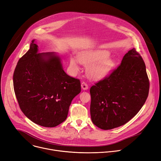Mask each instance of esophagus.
<instances>
[{
    "label": "esophagus",
    "instance_id": "obj_1",
    "mask_svg": "<svg viewBox=\"0 0 161 161\" xmlns=\"http://www.w3.org/2000/svg\"><path fill=\"white\" fill-rule=\"evenodd\" d=\"M81 88H82L83 90H87V89H88L89 86H88V85H87L86 83L82 82L81 83Z\"/></svg>",
    "mask_w": 161,
    "mask_h": 161
}]
</instances>
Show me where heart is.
Masks as SVG:
<instances>
[{
	"label": "heart",
	"mask_w": 161,
	"mask_h": 161,
	"mask_svg": "<svg viewBox=\"0 0 161 161\" xmlns=\"http://www.w3.org/2000/svg\"><path fill=\"white\" fill-rule=\"evenodd\" d=\"M109 53L103 50H89L80 53L77 55L79 63L87 66L89 77L93 80H101L109 73L114 66L112 59L108 58ZM70 66L74 72L79 70L78 62L75 58H70Z\"/></svg>",
	"instance_id": "obj_1"
}]
</instances>
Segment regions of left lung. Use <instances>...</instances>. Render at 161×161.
Returning a JSON list of instances; mask_svg holds the SVG:
<instances>
[{"label": "left lung", "instance_id": "8db88e82", "mask_svg": "<svg viewBox=\"0 0 161 161\" xmlns=\"http://www.w3.org/2000/svg\"><path fill=\"white\" fill-rule=\"evenodd\" d=\"M149 89L146 64L133 48L125 55L117 69L91 87L92 123L103 130L125 125L140 110Z\"/></svg>", "mask_w": 161, "mask_h": 161}]
</instances>
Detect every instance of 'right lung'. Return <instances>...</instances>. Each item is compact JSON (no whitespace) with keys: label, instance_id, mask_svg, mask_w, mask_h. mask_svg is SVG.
I'll list each match as a JSON object with an SVG mask.
<instances>
[{"label":"right lung","instance_id":"right-lung-1","mask_svg":"<svg viewBox=\"0 0 161 161\" xmlns=\"http://www.w3.org/2000/svg\"><path fill=\"white\" fill-rule=\"evenodd\" d=\"M61 61L55 52L38 53L32 40L13 75L21 111L33 123L45 127H54L66 120L72 100L81 91L80 80L67 75Z\"/></svg>","mask_w":161,"mask_h":161}]
</instances>
